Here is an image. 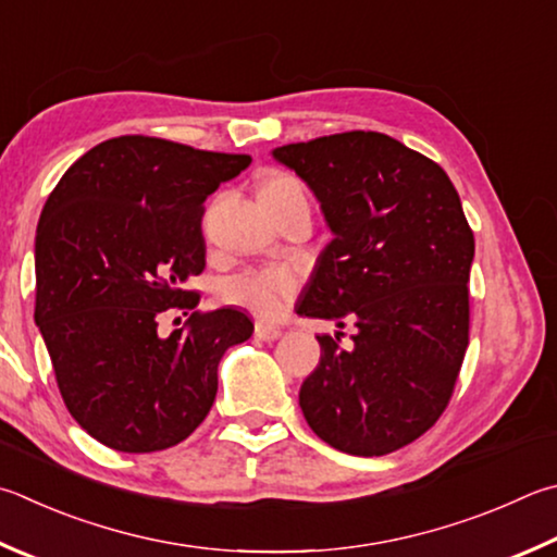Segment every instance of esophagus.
I'll return each mask as SVG.
<instances>
[{
  "mask_svg": "<svg viewBox=\"0 0 557 557\" xmlns=\"http://www.w3.org/2000/svg\"><path fill=\"white\" fill-rule=\"evenodd\" d=\"M282 336V329L268 326V323H258L256 326V338L260 341H277Z\"/></svg>",
  "mask_w": 557,
  "mask_h": 557,
  "instance_id": "1",
  "label": "esophagus"
}]
</instances>
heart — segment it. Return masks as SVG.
Listing matches in <instances>:
<instances>
[{"label":"heart","mask_w":557,"mask_h":557,"mask_svg":"<svg viewBox=\"0 0 557 557\" xmlns=\"http://www.w3.org/2000/svg\"><path fill=\"white\" fill-rule=\"evenodd\" d=\"M299 189V182L289 175H268L260 182V195H277V191ZM297 292V277L285 268H252L236 272L221 282V299L228 305L244 307L258 319H280L292 305Z\"/></svg>","instance_id":"obj_1"}]
</instances>
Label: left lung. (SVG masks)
I'll use <instances>...</instances> for the list:
<instances>
[{
    "instance_id": "1",
    "label": "left lung",
    "mask_w": 557,
    "mask_h": 557,
    "mask_svg": "<svg viewBox=\"0 0 557 557\" xmlns=\"http://www.w3.org/2000/svg\"><path fill=\"white\" fill-rule=\"evenodd\" d=\"M307 182L333 234L297 313L356 323L317 336L321 360L299 389L311 431L372 458L438 421L468 350L474 238L443 168L375 131H348L272 150Z\"/></svg>"
}]
</instances>
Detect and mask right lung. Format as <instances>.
<instances>
[{"label": "right lung", "instance_id": "right-lung-1", "mask_svg": "<svg viewBox=\"0 0 557 557\" xmlns=\"http://www.w3.org/2000/svg\"><path fill=\"white\" fill-rule=\"evenodd\" d=\"M250 156L148 136L109 138L67 168L36 228V326L58 389L89 436L121 453L177 446L214 404L219 362L252 336L240 309L158 333L205 270L201 216Z\"/></svg>", "mask_w": 557, "mask_h": 557}]
</instances>
